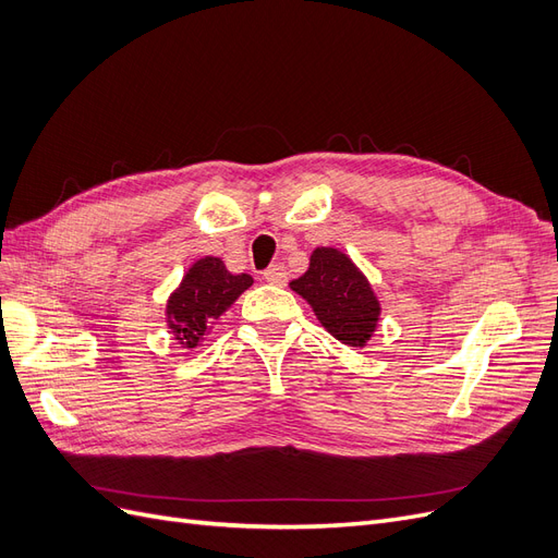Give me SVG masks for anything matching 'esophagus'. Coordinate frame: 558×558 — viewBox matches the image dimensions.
<instances>
[{"mask_svg":"<svg viewBox=\"0 0 558 558\" xmlns=\"http://www.w3.org/2000/svg\"><path fill=\"white\" fill-rule=\"evenodd\" d=\"M263 279L267 283H275V286H283L286 281H289V275H286V267L283 265H272L267 267L263 272Z\"/></svg>","mask_w":558,"mask_h":558,"instance_id":"34e87169","label":"esophagus"}]
</instances>
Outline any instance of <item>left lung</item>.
Listing matches in <instances>:
<instances>
[{
  "mask_svg": "<svg viewBox=\"0 0 558 558\" xmlns=\"http://www.w3.org/2000/svg\"><path fill=\"white\" fill-rule=\"evenodd\" d=\"M291 289L305 298L316 318L347 347H365L379 324V300L361 269L347 253L314 248L307 272L291 281Z\"/></svg>",
  "mask_w": 558,
  "mask_h": 558,
  "instance_id": "obj_1",
  "label": "left lung"
}]
</instances>
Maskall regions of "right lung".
Masks as SVG:
<instances>
[{
  "label": "right lung",
  "mask_w": 558,
  "mask_h": 558,
  "mask_svg": "<svg viewBox=\"0 0 558 558\" xmlns=\"http://www.w3.org/2000/svg\"><path fill=\"white\" fill-rule=\"evenodd\" d=\"M253 279L232 275L221 258L205 256L191 265L179 289L167 300V326L183 349H195L214 320L238 300Z\"/></svg>",
  "instance_id": "1"
}]
</instances>
